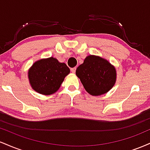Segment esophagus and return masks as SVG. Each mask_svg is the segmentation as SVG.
<instances>
[{
    "label": "esophagus",
    "mask_w": 150,
    "mask_h": 150,
    "mask_svg": "<svg viewBox=\"0 0 150 150\" xmlns=\"http://www.w3.org/2000/svg\"><path fill=\"white\" fill-rule=\"evenodd\" d=\"M70 70H71L72 73H75V70H76V68H70Z\"/></svg>",
    "instance_id": "34e87169"
}]
</instances>
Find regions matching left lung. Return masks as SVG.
Returning a JSON list of instances; mask_svg holds the SVG:
<instances>
[{
	"mask_svg": "<svg viewBox=\"0 0 150 150\" xmlns=\"http://www.w3.org/2000/svg\"><path fill=\"white\" fill-rule=\"evenodd\" d=\"M76 75L85 90L94 96L105 94L114 85L116 72L108 61L96 56H88L77 67Z\"/></svg>",
	"mask_w": 150,
	"mask_h": 150,
	"instance_id": "8db88e82",
	"label": "left lung"
}]
</instances>
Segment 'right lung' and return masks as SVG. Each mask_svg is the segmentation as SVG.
Here are the masks:
<instances>
[{"mask_svg": "<svg viewBox=\"0 0 150 150\" xmlns=\"http://www.w3.org/2000/svg\"><path fill=\"white\" fill-rule=\"evenodd\" d=\"M70 69L64 63L51 57L34 63L28 72L31 86L36 92L44 95L56 92L61 87Z\"/></svg>", "mask_w": 150, "mask_h": 150, "instance_id": "add662e5", "label": "right lung"}]
</instances>
